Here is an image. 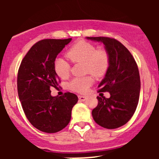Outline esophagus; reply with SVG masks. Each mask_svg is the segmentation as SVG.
<instances>
[{"mask_svg":"<svg viewBox=\"0 0 159 159\" xmlns=\"http://www.w3.org/2000/svg\"><path fill=\"white\" fill-rule=\"evenodd\" d=\"M86 96H78V98H79V100L81 102H84L86 100Z\"/></svg>","mask_w":159,"mask_h":159,"instance_id":"esophagus-1","label":"esophagus"}]
</instances>
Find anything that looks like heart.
I'll return each instance as SVG.
<instances>
[{
  "instance_id": "heart-1",
  "label": "heart",
  "mask_w": 159,
  "mask_h": 159,
  "mask_svg": "<svg viewBox=\"0 0 159 159\" xmlns=\"http://www.w3.org/2000/svg\"><path fill=\"white\" fill-rule=\"evenodd\" d=\"M67 57L72 63H84L87 72L101 77L106 73L109 67V55L104 49L96 50V47L86 41H79L72 45L66 53ZM56 74L61 78L69 75L70 65L63 58H57L54 63ZM93 84L91 76L75 78L69 83V88L75 92H87L89 87Z\"/></svg>"
}]
</instances>
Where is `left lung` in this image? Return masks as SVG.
Returning a JSON list of instances; mask_svg holds the SVG:
<instances>
[{
  "instance_id": "obj_1",
  "label": "left lung",
  "mask_w": 159,
  "mask_h": 159,
  "mask_svg": "<svg viewBox=\"0 0 159 159\" xmlns=\"http://www.w3.org/2000/svg\"><path fill=\"white\" fill-rule=\"evenodd\" d=\"M103 43L109 55V67L98 84L99 92L111 97L97 96L98 105L92 111L96 123L114 129L125 125L135 112L140 96L139 71L129 51L117 40L109 37H86Z\"/></svg>"
}]
</instances>
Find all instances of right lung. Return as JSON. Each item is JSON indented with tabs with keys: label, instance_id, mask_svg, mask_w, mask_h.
<instances>
[{
	"label": "right lung",
	"instance_id": "1",
	"mask_svg": "<svg viewBox=\"0 0 159 159\" xmlns=\"http://www.w3.org/2000/svg\"><path fill=\"white\" fill-rule=\"evenodd\" d=\"M72 39H43L30 48L18 72V94L27 120L39 131L55 133L68 125L78 96L66 93L52 96L59 77L54 69L57 56Z\"/></svg>",
	"mask_w": 159,
	"mask_h": 159
}]
</instances>
